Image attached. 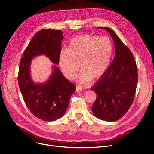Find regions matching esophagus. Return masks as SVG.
<instances>
[{"label":"esophagus","mask_w":154,"mask_h":154,"mask_svg":"<svg viewBox=\"0 0 154 154\" xmlns=\"http://www.w3.org/2000/svg\"><path fill=\"white\" fill-rule=\"evenodd\" d=\"M82 90V87H80V86H79V85H77V86L76 87V92H81Z\"/></svg>","instance_id":"esophagus-1"}]
</instances>
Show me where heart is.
<instances>
[{
	"label": "heart",
	"mask_w": 154,
	"mask_h": 154,
	"mask_svg": "<svg viewBox=\"0 0 154 154\" xmlns=\"http://www.w3.org/2000/svg\"><path fill=\"white\" fill-rule=\"evenodd\" d=\"M114 52V44L107 36L83 34L72 38L67 49L60 51L59 63L64 75L73 79L82 70L78 81L85 84L102 78L108 70Z\"/></svg>",
	"instance_id": "obj_1"
}]
</instances>
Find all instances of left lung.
<instances>
[{"label": "left lung", "mask_w": 154, "mask_h": 154, "mask_svg": "<svg viewBox=\"0 0 154 154\" xmlns=\"http://www.w3.org/2000/svg\"><path fill=\"white\" fill-rule=\"evenodd\" d=\"M103 29L112 37L116 54L106 74L91 87L97 94L92 110L99 119L114 122L122 117L132 104L138 72L131 50L111 29Z\"/></svg>", "instance_id": "obj_1"}]
</instances>
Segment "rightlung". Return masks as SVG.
<instances>
[{"instance_id":"add662e5","label":"right lung","mask_w":154,"mask_h":154,"mask_svg":"<svg viewBox=\"0 0 154 154\" xmlns=\"http://www.w3.org/2000/svg\"><path fill=\"white\" fill-rule=\"evenodd\" d=\"M63 32L42 29L34 35L24 51L18 74L19 86L30 111L44 121H54L66 114L70 98L76 87L65 77L59 69L52 66V72L44 83L36 84L30 74L34 57L45 55L54 64L59 63Z\"/></svg>"}]
</instances>
